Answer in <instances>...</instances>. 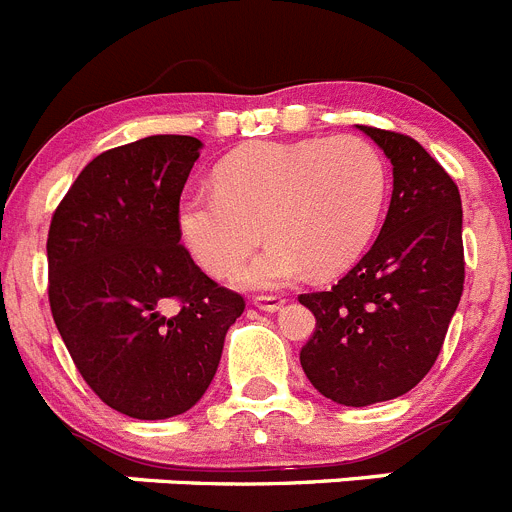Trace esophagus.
I'll return each mask as SVG.
<instances>
[{
  "label": "esophagus",
  "instance_id": "esophagus-1",
  "mask_svg": "<svg viewBox=\"0 0 512 512\" xmlns=\"http://www.w3.org/2000/svg\"><path fill=\"white\" fill-rule=\"evenodd\" d=\"M283 303H285V298H280V296H255L252 298V306L260 308V311H267V313L280 311V308H283Z\"/></svg>",
  "mask_w": 512,
  "mask_h": 512
}]
</instances>
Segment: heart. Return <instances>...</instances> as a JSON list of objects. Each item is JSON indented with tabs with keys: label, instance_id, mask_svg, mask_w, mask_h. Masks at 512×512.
Instances as JSON below:
<instances>
[{
	"label": "heart",
	"instance_id": "heart-1",
	"mask_svg": "<svg viewBox=\"0 0 512 512\" xmlns=\"http://www.w3.org/2000/svg\"><path fill=\"white\" fill-rule=\"evenodd\" d=\"M216 188L188 191L178 229L204 270L229 278L273 239L239 283L275 290L344 273L370 247L388 196V168L362 137L252 142L219 163Z\"/></svg>",
	"mask_w": 512,
	"mask_h": 512
}]
</instances>
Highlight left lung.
Wrapping results in <instances>:
<instances>
[{
	"label": "left lung",
	"mask_w": 512,
	"mask_h": 512,
	"mask_svg": "<svg viewBox=\"0 0 512 512\" xmlns=\"http://www.w3.org/2000/svg\"><path fill=\"white\" fill-rule=\"evenodd\" d=\"M359 130L393 165L388 216L370 252L334 288L298 296L316 316L301 349L303 372L324 398L352 408L416 388L464 290L457 183L413 137Z\"/></svg>",
	"instance_id": "obj_1"
}]
</instances>
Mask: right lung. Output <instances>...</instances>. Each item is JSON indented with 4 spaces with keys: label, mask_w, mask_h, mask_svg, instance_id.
Instances as JSON below:
<instances>
[{
    "label": "right lung",
    "mask_w": 512,
    "mask_h": 512,
    "mask_svg": "<svg viewBox=\"0 0 512 512\" xmlns=\"http://www.w3.org/2000/svg\"><path fill=\"white\" fill-rule=\"evenodd\" d=\"M204 142L153 135L96 155L48 232L53 321L109 408L140 421L186 413L211 385L245 301L181 245L178 204ZM168 297L178 314L162 311Z\"/></svg>",
    "instance_id": "right-lung-1"
}]
</instances>
